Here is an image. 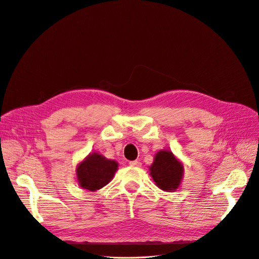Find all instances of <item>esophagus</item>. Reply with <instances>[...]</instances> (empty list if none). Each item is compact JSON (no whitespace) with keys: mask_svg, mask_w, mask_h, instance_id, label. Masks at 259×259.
Masks as SVG:
<instances>
[{"mask_svg":"<svg viewBox=\"0 0 259 259\" xmlns=\"http://www.w3.org/2000/svg\"><path fill=\"white\" fill-rule=\"evenodd\" d=\"M129 164L131 166H136V167H140L142 166V163H140L139 161H137V160H134V161H130L129 162Z\"/></svg>","mask_w":259,"mask_h":259,"instance_id":"esophagus-1","label":"esophagus"}]
</instances>
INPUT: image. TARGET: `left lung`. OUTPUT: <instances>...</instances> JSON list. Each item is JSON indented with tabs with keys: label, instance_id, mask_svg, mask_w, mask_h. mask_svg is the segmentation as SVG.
<instances>
[{
	"label": "left lung",
	"instance_id": "obj_1",
	"mask_svg": "<svg viewBox=\"0 0 259 259\" xmlns=\"http://www.w3.org/2000/svg\"><path fill=\"white\" fill-rule=\"evenodd\" d=\"M149 169L152 179L161 190L172 192L180 188L184 177V165L171 151L157 152Z\"/></svg>",
	"mask_w": 259,
	"mask_h": 259
}]
</instances>
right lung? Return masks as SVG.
<instances>
[{"label":"right lung","instance_id":"add662e5","mask_svg":"<svg viewBox=\"0 0 259 259\" xmlns=\"http://www.w3.org/2000/svg\"><path fill=\"white\" fill-rule=\"evenodd\" d=\"M119 169V163L99 153L89 154L76 166V181L82 189L95 192L106 186Z\"/></svg>","mask_w":259,"mask_h":259}]
</instances>
